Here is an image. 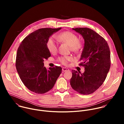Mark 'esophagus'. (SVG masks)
I'll list each match as a JSON object with an SVG mask.
<instances>
[{
  "label": "esophagus",
  "instance_id": "1",
  "mask_svg": "<svg viewBox=\"0 0 124 124\" xmlns=\"http://www.w3.org/2000/svg\"><path fill=\"white\" fill-rule=\"evenodd\" d=\"M69 70L66 68H65V67H63L62 68V71L63 72H66V71H68Z\"/></svg>",
  "mask_w": 124,
  "mask_h": 124
}]
</instances>
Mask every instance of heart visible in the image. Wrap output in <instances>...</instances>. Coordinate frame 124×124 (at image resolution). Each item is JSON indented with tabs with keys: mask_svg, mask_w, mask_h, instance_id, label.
I'll return each mask as SVG.
<instances>
[{
	"mask_svg": "<svg viewBox=\"0 0 124 124\" xmlns=\"http://www.w3.org/2000/svg\"><path fill=\"white\" fill-rule=\"evenodd\" d=\"M58 38L61 42L69 45L70 50L74 52H79L83 46L82 41L79 39L77 35L72 32H62L59 34ZM46 46L47 49L51 54H54L57 50V44L53 37L48 39ZM72 59V58L70 56H62L59 57L58 60L62 64L65 65L69 61Z\"/></svg>",
	"mask_w": 124,
	"mask_h": 124,
	"instance_id": "b5f03b06",
	"label": "heart"
}]
</instances>
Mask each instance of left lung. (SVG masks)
I'll return each mask as SVG.
<instances>
[{"label": "left lung", "instance_id": "8db88e82", "mask_svg": "<svg viewBox=\"0 0 124 124\" xmlns=\"http://www.w3.org/2000/svg\"><path fill=\"white\" fill-rule=\"evenodd\" d=\"M84 39L79 66L84 73L72 70L70 84L74 90L83 95H89L103 84L110 67V52L105 40L95 31L87 27L73 28Z\"/></svg>", "mask_w": 124, "mask_h": 124}]
</instances>
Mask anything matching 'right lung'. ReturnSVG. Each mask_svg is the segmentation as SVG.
<instances>
[{"instance_id": "obj_1", "label": "right lung", "mask_w": 124, "mask_h": 124, "mask_svg": "<svg viewBox=\"0 0 124 124\" xmlns=\"http://www.w3.org/2000/svg\"><path fill=\"white\" fill-rule=\"evenodd\" d=\"M61 28L39 29L30 34L22 42L17 50L16 67L24 85L31 91L44 94L54 86L62 72L56 66L47 70L44 61L50 57L47 48V40Z\"/></svg>"}]
</instances>
